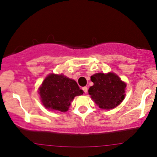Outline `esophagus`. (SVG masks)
<instances>
[{"mask_svg":"<svg viewBox=\"0 0 157 157\" xmlns=\"http://www.w3.org/2000/svg\"><path fill=\"white\" fill-rule=\"evenodd\" d=\"M82 90H83V91H84L85 93H87V91H88V88L85 86V87L82 88Z\"/></svg>","mask_w":157,"mask_h":157,"instance_id":"1","label":"esophagus"}]
</instances>
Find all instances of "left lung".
Here are the masks:
<instances>
[{"mask_svg":"<svg viewBox=\"0 0 157 157\" xmlns=\"http://www.w3.org/2000/svg\"><path fill=\"white\" fill-rule=\"evenodd\" d=\"M91 80L94 85L89 88V94L100 109H114L125 98L126 84L114 73H97Z\"/></svg>","mask_w":157,"mask_h":157,"instance_id":"left-lung-1","label":"left lung"}]
</instances>
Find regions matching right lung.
Listing matches in <instances>:
<instances>
[{
    "label": "right lung",
    "mask_w": 157,
    "mask_h": 157,
    "mask_svg": "<svg viewBox=\"0 0 157 157\" xmlns=\"http://www.w3.org/2000/svg\"><path fill=\"white\" fill-rule=\"evenodd\" d=\"M38 92L46 109L66 112L75 97L82 95L83 91L75 80L63 75L51 74L45 78Z\"/></svg>",
    "instance_id": "right-lung-1"
}]
</instances>
